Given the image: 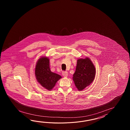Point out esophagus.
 Masks as SVG:
<instances>
[{"instance_id": "34e87169", "label": "esophagus", "mask_w": 130, "mask_h": 130, "mask_svg": "<svg viewBox=\"0 0 130 130\" xmlns=\"http://www.w3.org/2000/svg\"><path fill=\"white\" fill-rule=\"evenodd\" d=\"M62 75L64 77H67L68 76V73L66 72H62Z\"/></svg>"}]
</instances>
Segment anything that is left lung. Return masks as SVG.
<instances>
[{"label": "left lung", "mask_w": 130, "mask_h": 130, "mask_svg": "<svg viewBox=\"0 0 130 130\" xmlns=\"http://www.w3.org/2000/svg\"><path fill=\"white\" fill-rule=\"evenodd\" d=\"M96 70L94 64L88 58L77 60L73 80L78 91H82L94 80Z\"/></svg>", "instance_id": "left-lung-1"}]
</instances>
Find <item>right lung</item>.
Here are the masks:
<instances>
[{
    "mask_svg": "<svg viewBox=\"0 0 130 130\" xmlns=\"http://www.w3.org/2000/svg\"><path fill=\"white\" fill-rule=\"evenodd\" d=\"M49 63V59L47 57L40 58L36 64L35 74L38 82L50 91L62 77L60 75L51 71Z\"/></svg>",
    "mask_w": 130,
    "mask_h": 130,
    "instance_id": "add662e5",
    "label": "right lung"
}]
</instances>
